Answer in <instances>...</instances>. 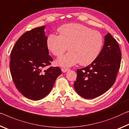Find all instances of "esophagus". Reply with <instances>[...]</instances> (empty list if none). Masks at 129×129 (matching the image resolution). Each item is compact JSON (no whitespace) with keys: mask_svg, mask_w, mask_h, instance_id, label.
Here are the masks:
<instances>
[{"mask_svg":"<svg viewBox=\"0 0 129 129\" xmlns=\"http://www.w3.org/2000/svg\"><path fill=\"white\" fill-rule=\"evenodd\" d=\"M69 70V69H68V68H61V71H62V72H67V71H68Z\"/></svg>","mask_w":129,"mask_h":129,"instance_id":"obj_1","label":"esophagus"}]
</instances>
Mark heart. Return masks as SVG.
<instances>
[{
  "instance_id": "heart-1",
  "label": "heart",
  "mask_w": 129,
  "mask_h": 129,
  "mask_svg": "<svg viewBox=\"0 0 129 129\" xmlns=\"http://www.w3.org/2000/svg\"><path fill=\"white\" fill-rule=\"evenodd\" d=\"M60 35L50 34L46 40L49 50L57 57L69 52L57 60L62 67L72 66L80 62L82 65L91 64L101 52L103 37L99 31L80 23H68L58 28Z\"/></svg>"
}]
</instances>
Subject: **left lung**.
I'll use <instances>...</instances> for the list:
<instances>
[{
	"label": "left lung",
	"mask_w": 129,
	"mask_h": 129,
	"mask_svg": "<svg viewBox=\"0 0 129 129\" xmlns=\"http://www.w3.org/2000/svg\"><path fill=\"white\" fill-rule=\"evenodd\" d=\"M120 61L119 45L108 33L96 60L88 66L77 70V79L74 83L76 92L85 99H93L105 93L115 83Z\"/></svg>",
	"instance_id": "8db88e82"
}]
</instances>
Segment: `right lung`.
Returning <instances> with one entry per match:
<instances>
[{
	"label": "right lung",
	"instance_id": "1",
	"mask_svg": "<svg viewBox=\"0 0 129 129\" xmlns=\"http://www.w3.org/2000/svg\"><path fill=\"white\" fill-rule=\"evenodd\" d=\"M45 28H34L22 35L10 55V72L16 87L24 96L34 101L48 95L61 74L58 67L42 71L53 61L49 55Z\"/></svg>",
	"mask_w": 129,
	"mask_h": 129
}]
</instances>
